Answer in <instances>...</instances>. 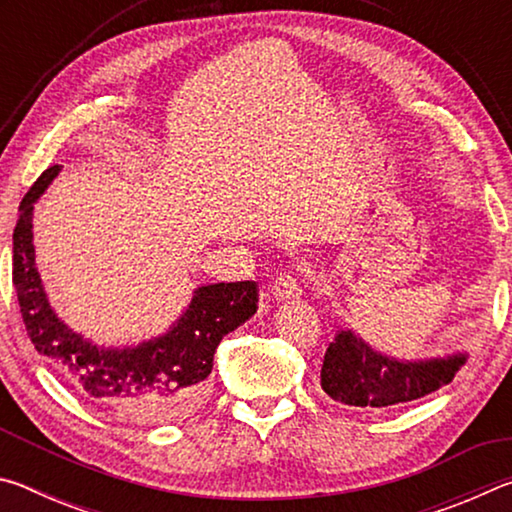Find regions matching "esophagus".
Listing matches in <instances>:
<instances>
[{
    "instance_id": "1",
    "label": "esophagus",
    "mask_w": 512,
    "mask_h": 512,
    "mask_svg": "<svg viewBox=\"0 0 512 512\" xmlns=\"http://www.w3.org/2000/svg\"><path fill=\"white\" fill-rule=\"evenodd\" d=\"M271 293L277 300H293L298 298L302 289L298 282V275L293 271H282L280 275L275 277V282L271 284Z\"/></svg>"
}]
</instances>
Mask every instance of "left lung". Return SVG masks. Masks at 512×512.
Here are the masks:
<instances>
[{"label": "left lung", "instance_id": "8db88e82", "mask_svg": "<svg viewBox=\"0 0 512 512\" xmlns=\"http://www.w3.org/2000/svg\"><path fill=\"white\" fill-rule=\"evenodd\" d=\"M465 363V354L445 359L397 361L384 357L352 332L329 343L320 386L332 400L370 411H391L438 391Z\"/></svg>", "mask_w": 512, "mask_h": 512}]
</instances>
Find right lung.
I'll return each instance as SVG.
<instances>
[{
	"instance_id": "add662e5",
	"label": "right lung",
	"mask_w": 512,
	"mask_h": 512,
	"mask_svg": "<svg viewBox=\"0 0 512 512\" xmlns=\"http://www.w3.org/2000/svg\"><path fill=\"white\" fill-rule=\"evenodd\" d=\"M54 164L22 198L13 230V287L31 343L90 400L137 424L171 422L203 404L214 352L225 334L257 311V282L196 289L192 305L160 339L137 348L103 350L60 320L42 289L33 250V203L58 176Z\"/></svg>"
}]
</instances>
